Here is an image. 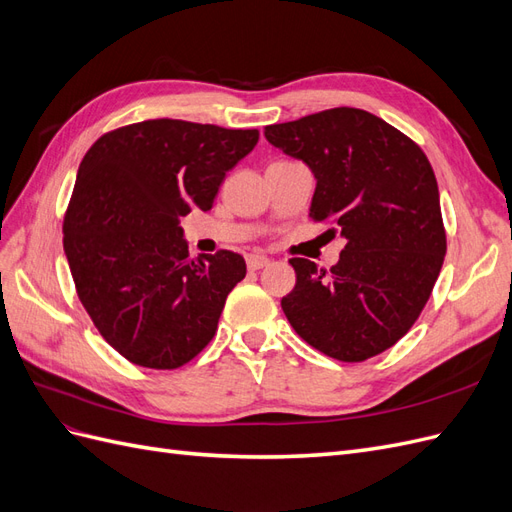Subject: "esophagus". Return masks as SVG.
<instances>
[{
    "mask_svg": "<svg viewBox=\"0 0 512 512\" xmlns=\"http://www.w3.org/2000/svg\"><path fill=\"white\" fill-rule=\"evenodd\" d=\"M245 262H247V269L258 271V269L269 265V258L267 256H260V254H250V256L245 258Z\"/></svg>",
    "mask_w": 512,
    "mask_h": 512,
    "instance_id": "1",
    "label": "esophagus"
}]
</instances>
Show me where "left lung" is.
<instances>
[{"instance_id":"left-lung-1","label":"left lung","mask_w":512,"mask_h":512,"mask_svg":"<svg viewBox=\"0 0 512 512\" xmlns=\"http://www.w3.org/2000/svg\"><path fill=\"white\" fill-rule=\"evenodd\" d=\"M265 136L312 168L309 218L346 237L329 271L290 258L297 284L282 309L292 329L344 363L389 350L421 316L446 254L438 181L423 149L350 106L275 123Z\"/></svg>"}]
</instances>
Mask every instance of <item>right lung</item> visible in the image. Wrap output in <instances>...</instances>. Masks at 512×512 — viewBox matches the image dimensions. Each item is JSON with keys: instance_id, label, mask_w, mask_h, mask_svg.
<instances>
[{"instance_id": "right-lung-1", "label": "right lung", "mask_w": 512, "mask_h": 512, "mask_svg": "<svg viewBox=\"0 0 512 512\" xmlns=\"http://www.w3.org/2000/svg\"><path fill=\"white\" fill-rule=\"evenodd\" d=\"M256 143L258 130L149 119L102 134L85 153L64 252L85 312L123 359L177 369L218 331L245 260L228 250L190 258L179 224L213 207Z\"/></svg>"}]
</instances>
